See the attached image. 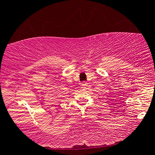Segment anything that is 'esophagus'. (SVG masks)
Masks as SVG:
<instances>
[{
  "label": "esophagus",
  "mask_w": 155,
  "mask_h": 155,
  "mask_svg": "<svg viewBox=\"0 0 155 155\" xmlns=\"http://www.w3.org/2000/svg\"><path fill=\"white\" fill-rule=\"evenodd\" d=\"M87 86H88V83L86 82H83V83H81V88H82L83 89H86Z\"/></svg>",
  "instance_id": "34e87169"
}]
</instances>
